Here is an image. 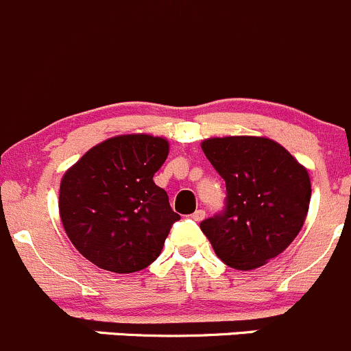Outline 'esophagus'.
<instances>
[{
    "label": "esophagus",
    "instance_id": "obj_1",
    "mask_svg": "<svg viewBox=\"0 0 351 351\" xmlns=\"http://www.w3.org/2000/svg\"><path fill=\"white\" fill-rule=\"evenodd\" d=\"M204 217H206V210H204V209H197L195 213L192 214V219L197 221V223H199V221H202Z\"/></svg>",
    "mask_w": 351,
    "mask_h": 351
}]
</instances>
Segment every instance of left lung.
<instances>
[{
	"label": "left lung",
	"mask_w": 351,
	"mask_h": 351,
	"mask_svg": "<svg viewBox=\"0 0 351 351\" xmlns=\"http://www.w3.org/2000/svg\"><path fill=\"white\" fill-rule=\"evenodd\" d=\"M200 147L226 183V207L200 230L230 267L264 266L304 226L312 193L307 168L267 137H210Z\"/></svg>",
	"instance_id": "left-lung-1"
}]
</instances>
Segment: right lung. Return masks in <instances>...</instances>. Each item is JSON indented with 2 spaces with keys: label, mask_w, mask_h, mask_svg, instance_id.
<instances>
[{
  "label": "right lung",
  "mask_w": 351,
  "mask_h": 351,
  "mask_svg": "<svg viewBox=\"0 0 351 351\" xmlns=\"http://www.w3.org/2000/svg\"><path fill=\"white\" fill-rule=\"evenodd\" d=\"M166 138L111 137L64 171L60 217L73 247L101 269L128 274L159 257L173 223L168 193L152 180L166 161Z\"/></svg>",
  "instance_id": "right-lung-1"
}]
</instances>
